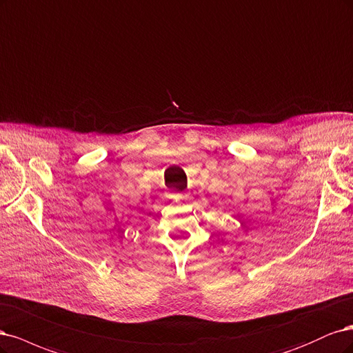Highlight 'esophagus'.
I'll return each mask as SVG.
<instances>
[{
  "label": "esophagus",
  "mask_w": 353,
  "mask_h": 353,
  "mask_svg": "<svg viewBox=\"0 0 353 353\" xmlns=\"http://www.w3.org/2000/svg\"><path fill=\"white\" fill-rule=\"evenodd\" d=\"M174 198H176V199H179V201H180V199H183V198H185V193H181V192H174Z\"/></svg>",
  "instance_id": "34e87169"
}]
</instances>
